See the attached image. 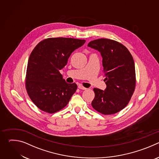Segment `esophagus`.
I'll use <instances>...</instances> for the list:
<instances>
[{"mask_svg": "<svg viewBox=\"0 0 159 159\" xmlns=\"http://www.w3.org/2000/svg\"><path fill=\"white\" fill-rule=\"evenodd\" d=\"M78 87H79V89H82V90H86V89H87L85 87H84L82 86V85H78Z\"/></svg>", "mask_w": 159, "mask_h": 159, "instance_id": "esophagus-1", "label": "esophagus"}]
</instances>
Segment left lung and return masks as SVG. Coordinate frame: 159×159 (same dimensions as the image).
Instances as JSON below:
<instances>
[{"label":"left lung","mask_w":159,"mask_h":159,"mask_svg":"<svg viewBox=\"0 0 159 159\" xmlns=\"http://www.w3.org/2000/svg\"><path fill=\"white\" fill-rule=\"evenodd\" d=\"M87 46L98 50L102 57L105 90L94 88L93 107L104 115L125 108L134 91L136 74L132 55L121 43L106 38L90 41Z\"/></svg>","instance_id":"obj_1"}]
</instances>
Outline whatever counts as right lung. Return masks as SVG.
Here are the masks:
<instances>
[{
	"label": "right lung",
	"instance_id": "obj_1",
	"mask_svg": "<svg viewBox=\"0 0 159 159\" xmlns=\"http://www.w3.org/2000/svg\"><path fill=\"white\" fill-rule=\"evenodd\" d=\"M85 42L72 38H50L40 41L32 51L26 89L33 102L41 111L52 114L69 103L77 85L66 83L60 70L66 65L71 53Z\"/></svg>",
	"mask_w": 159,
	"mask_h": 159
}]
</instances>
